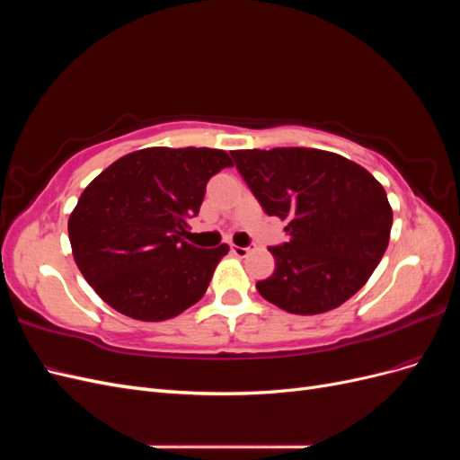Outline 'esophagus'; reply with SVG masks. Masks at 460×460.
Masks as SVG:
<instances>
[{"label":"esophagus","instance_id":"34e87169","mask_svg":"<svg viewBox=\"0 0 460 460\" xmlns=\"http://www.w3.org/2000/svg\"><path fill=\"white\" fill-rule=\"evenodd\" d=\"M230 249H232V253L234 255H238V257H245L249 252H252L253 249V245H249V247H240V245H230Z\"/></svg>","mask_w":460,"mask_h":460}]
</instances>
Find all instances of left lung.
<instances>
[{
	"mask_svg": "<svg viewBox=\"0 0 460 460\" xmlns=\"http://www.w3.org/2000/svg\"><path fill=\"white\" fill-rule=\"evenodd\" d=\"M235 169L289 240L269 247L276 270L259 294L288 313L340 307L367 284L389 243L394 213L363 166L307 147L232 151Z\"/></svg>",
	"mask_w": 460,
	"mask_h": 460,
	"instance_id": "left-lung-1",
	"label": "left lung"
}]
</instances>
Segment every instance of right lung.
<instances>
[{
    "label": "right lung",
    "instance_id": "1",
    "mask_svg": "<svg viewBox=\"0 0 460 460\" xmlns=\"http://www.w3.org/2000/svg\"><path fill=\"white\" fill-rule=\"evenodd\" d=\"M232 166L226 151L147 147L93 178L68 218L82 276L109 307L144 323L172 318L198 303L211 282L222 243L184 242L208 178Z\"/></svg>",
    "mask_w": 460,
    "mask_h": 460
}]
</instances>
